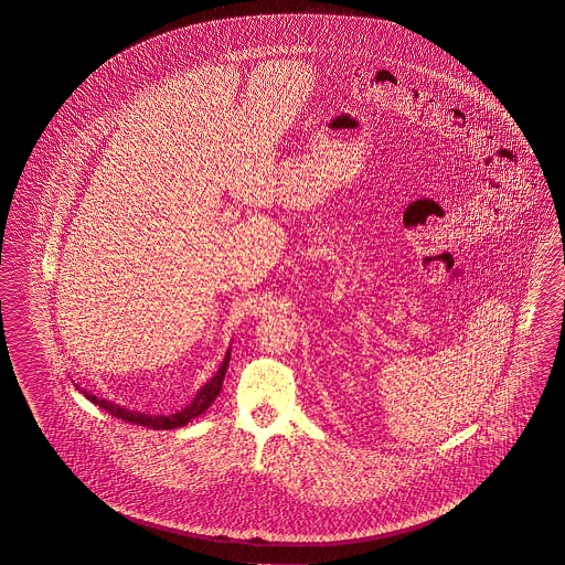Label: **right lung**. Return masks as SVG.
<instances>
[{
  "instance_id": "1",
  "label": "right lung",
  "mask_w": 565,
  "mask_h": 565,
  "mask_svg": "<svg viewBox=\"0 0 565 565\" xmlns=\"http://www.w3.org/2000/svg\"><path fill=\"white\" fill-rule=\"evenodd\" d=\"M230 356H232V348H227L220 371L215 373L213 379L206 381L205 385L199 390V394L194 395V399L190 402L189 406L182 408L180 412L168 414V416H161V414H159V416H151V414H145V412L126 411L120 404H111V402H107V399H99L97 395L88 394L86 390H83V394L86 395V399H90L93 404H97L103 411L109 412L111 416L121 418V420H126V423H135V425L147 428H163V430L184 427V425H189L192 418H196L199 414H203V412L215 402V397L220 395V392H222L223 376H225V371H227ZM76 387H78V385H76Z\"/></svg>"
}]
</instances>
